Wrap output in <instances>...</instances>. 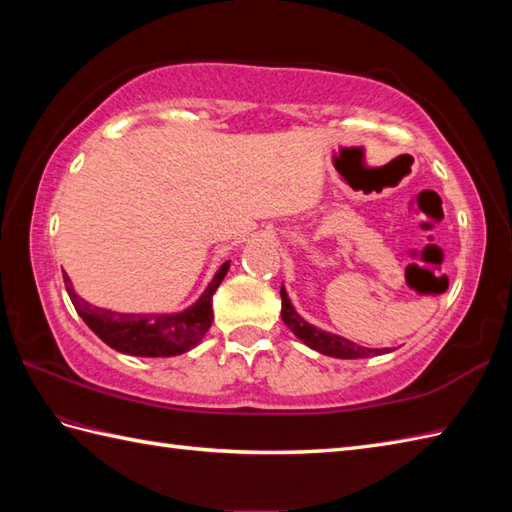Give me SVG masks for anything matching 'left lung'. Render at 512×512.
Masks as SVG:
<instances>
[{"instance_id": "left-lung-1", "label": "left lung", "mask_w": 512, "mask_h": 512, "mask_svg": "<svg viewBox=\"0 0 512 512\" xmlns=\"http://www.w3.org/2000/svg\"><path fill=\"white\" fill-rule=\"evenodd\" d=\"M281 319H284V323L288 325L292 332H295V336H299L303 343L312 347V350L325 354V356L372 358V356L389 352V347H385V350H374V347H363L358 343L347 341L339 334H332V332H325L321 328H314V325L303 319L301 314L295 310V306H292L284 286H281Z\"/></svg>"}]
</instances>
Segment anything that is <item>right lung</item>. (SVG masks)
<instances>
[{"mask_svg": "<svg viewBox=\"0 0 512 512\" xmlns=\"http://www.w3.org/2000/svg\"><path fill=\"white\" fill-rule=\"evenodd\" d=\"M231 262H224L217 270L211 284L200 295V299L182 312L167 314H132L114 312L92 306L76 295L70 277L63 273L65 290L74 303L79 317L88 323V328L116 352L129 356H178L198 345L213 323V295L222 284Z\"/></svg>", "mask_w": 512, "mask_h": 512, "instance_id": "right-lung-1", "label": "right lung"}]
</instances>
